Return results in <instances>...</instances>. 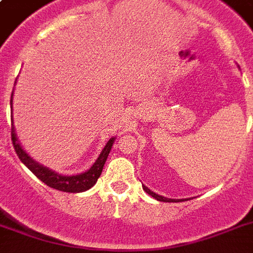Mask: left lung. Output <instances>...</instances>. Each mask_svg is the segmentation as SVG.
Masks as SVG:
<instances>
[{"label":"left lung","mask_w":253,"mask_h":253,"mask_svg":"<svg viewBox=\"0 0 253 253\" xmlns=\"http://www.w3.org/2000/svg\"><path fill=\"white\" fill-rule=\"evenodd\" d=\"M143 190L146 193H148L150 196H152L155 198V200H158V201H162V202H182V201H185V198H182V200H174V198H167V197L164 196H160V194H158V193H155L152 192L151 189H148L146 186V185H143ZM188 200V198H186ZM190 200V198H189Z\"/></svg>","instance_id":"obj_1"}]
</instances>
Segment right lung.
<instances>
[{
	"label": "right lung",
	"instance_id": "right-lung-1",
	"mask_svg": "<svg viewBox=\"0 0 253 253\" xmlns=\"http://www.w3.org/2000/svg\"><path fill=\"white\" fill-rule=\"evenodd\" d=\"M17 83V80H15ZM13 94L14 90L11 93V98H10V107H11V111H13ZM11 140H13L14 150L17 152L18 158L21 159V162L25 164L27 168L31 170V172L35 174V176L39 178L41 181H43L45 185H48L49 188L57 189L60 192H67V193H81L85 192L87 189H90L93 185L97 182L98 177L101 176L102 173L103 166L106 163V159L110 154V150L113 144L115 142V136H111L109 140H107L106 146L103 147V150L101 151V154L97 158L95 163L90 168L85 170L83 173H79V174H61V173H57L55 170H52L48 167L43 166L41 163L35 162L31 156H30L23 147L21 146V143L18 140V136L15 134V127H14L13 122V115H11Z\"/></svg>",
	"mask_w": 253,
	"mask_h": 253
}]
</instances>
